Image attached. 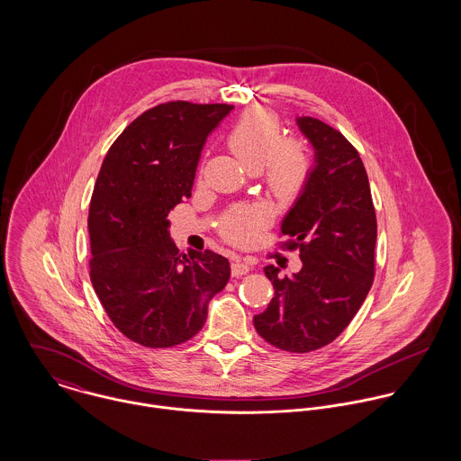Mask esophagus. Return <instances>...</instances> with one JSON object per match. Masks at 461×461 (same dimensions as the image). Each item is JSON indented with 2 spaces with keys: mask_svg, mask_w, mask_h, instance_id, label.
Wrapping results in <instances>:
<instances>
[{
  "mask_svg": "<svg viewBox=\"0 0 461 461\" xmlns=\"http://www.w3.org/2000/svg\"><path fill=\"white\" fill-rule=\"evenodd\" d=\"M252 269V266L249 263H243L240 259H236L232 266H230V271H232V276H241V275H247L249 271Z\"/></svg>",
  "mask_w": 461,
  "mask_h": 461,
  "instance_id": "34e87169",
  "label": "esophagus"
}]
</instances>
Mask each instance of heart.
Returning a JSON list of instances; mask_svg holds the SVG:
<instances>
[{
    "instance_id": "b5f03b06",
    "label": "heart",
    "mask_w": 461,
    "mask_h": 461,
    "mask_svg": "<svg viewBox=\"0 0 461 461\" xmlns=\"http://www.w3.org/2000/svg\"><path fill=\"white\" fill-rule=\"evenodd\" d=\"M232 154L252 172L263 170L264 183L275 197L294 198L305 186L311 174V156L298 140H282L280 121L267 108L249 110L227 134ZM266 220L259 205L230 211L220 230L232 243H249Z\"/></svg>"
}]
</instances>
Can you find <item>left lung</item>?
Returning <instances> with one entry per match:
<instances>
[{"mask_svg": "<svg viewBox=\"0 0 461 461\" xmlns=\"http://www.w3.org/2000/svg\"><path fill=\"white\" fill-rule=\"evenodd\" d=\"M296 124L314 149L309 179L282 220L287 249H300L302 269L280 276L264 267L275 296L254 327L266 342L293 353L330 344L358 312L375 278L376 214L357 149L312 117Z\"/></svg>", "mask_w": 461, "mask_h": 461, "instance_id": "left-lung-1", "label": "left lung"}]
</instances>
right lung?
I'll use <instances>...</instances> for the list:
<instances>
[{"instance_id": "right-lung-1", "label": "right lung", "mask_w": 461, "mask_h": 461, "mask_svg": "<svg viewBox=\"0 0 461 461\" xmlns=\"http://www.w3.org/2000/svg\"><path fill=\"white\" fill-rule=\"evenodd\" d=\"M230 104H158L122 131L97 176L88 211L90 280L113 325L147 348L190 340L230 276L223 256H181L168 212L192 197L200 152Z\"/></svg>"}]
</instances>
